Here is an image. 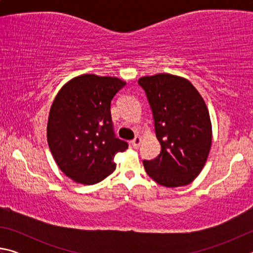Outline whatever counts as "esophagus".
Listing matches in <instances>:
<instances>
[{
    "label": "esophagus",
    "instance_id": "1",
    "mask_svg": "<svg viewBox=\"0 0 253 253\" xmlns=\"http://www.w3.org/2000/svg\"><path fill=\"white\" fill-rule=\"evenodd\" d=\"M142 142H143L142 137H139V136H137V137H135V138L131 140V145H132V147H134V148H137V147H139V145H140V144H142Z\"/></svg>",
    "mask_w": 253,
    "mask_h": 253
}]
</instances>
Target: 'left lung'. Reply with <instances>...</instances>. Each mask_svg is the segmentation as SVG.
Listing matches in <instances>:
<instances>
[{"label": "left lung", "mask_w": 253, "mask_h": 253, "mask_svg": "<svg viewBox=\"0 0 253 253\" xmlns=\"http://www.w3.org/2000/svg\"><path fill=\"white\" fill-rule=\"evenodd\" d=\"M146 92L162 146L144 161L148 176L166 187L185 186L199 176L212 145V124L203 97L190 80L170 74L138 79Z\"/></svg>", "instance_id": "left-lung-1"}]
</instances>
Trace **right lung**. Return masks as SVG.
Here are the masks:
<instances>
[{
  "label": "right lung",
  "mask_w": 253,
  "mask_h": 253,
  "mask_svg": "<svg viewBox=\"0 0 253 253\" xmlns=\"http://www.w3.org/2000/svg\"><path fill=\"white\" fill-rule=\"evenodd\" d=\"M126 81L92 74L62 85L51 105L46 137L59 169L76 183L92 185L116 169L114 156L128 144L116 138L110 102Z\"/></svg>",
  "instance_id": "right-lung-1"
}]
</instances>
